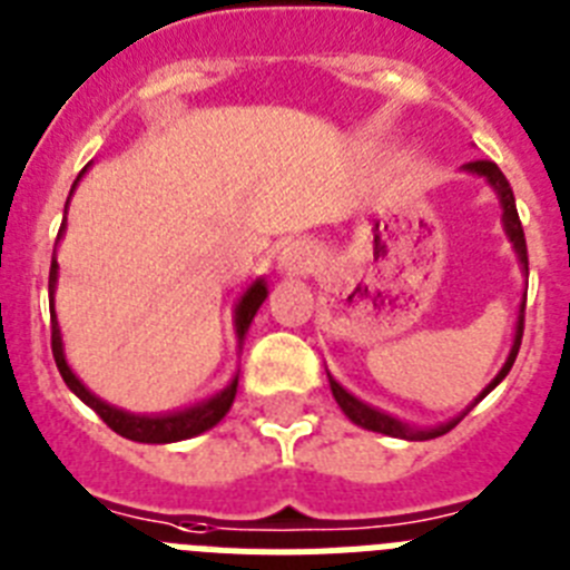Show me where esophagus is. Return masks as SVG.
I'll use <instances>...</instances> for the list:
<instances>
[{
	"label": "esophagus",
	"mask_w": 570,
	"mask_h": 570,
	"mask_svg": "<svg viewBox=\"0 0 570 570\" xmlns=\"http://www.w3.org/2000/svg\"><path fill=\"white\" fill-rule=\"evenodd\" d=\"M315 261H318V249L306 237H298V240H289L284 246L278 266L286 275H306V272L315 269Z\"/></svg>",
	"instance_id": "1"
}]
</instances>
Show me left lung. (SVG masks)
Listing matches in <instances>:
<instances>
[{
    "instance_id": "8db88e82",
    "label": "left lung",
    "mask_w": 570,
    "mask_h": 570,
    "mask_svg": "<svg viewBox=\"0 0 570 570\" xmlns=\"http://www.w3.org/2000/svg\"><path fill=\"white\" fill-rule=\"evenodd\" d=\"M468 171H473V175H482L488 177V183H491L493 189H497L499 200H502V220H504V232H508V237H511V244L513 249H517L519 261H522L524 272H528V246H524V232H522V220H519V212H517V200H513V189H511V183H508V177L502 175V168L497 166L493 160H473L468 163ZM522 330H524V304L522 309H519V321H517V338H513V346H511V355H508V361H504V367L499 370L497 379L488 384V387L482 390V395H479L476 402L479 404L484 399V395L491 393L493 387H497L499 381L504 379V375L511 373L513 367V361H517V353H519V344H522ZM330 387H333V395H335V402H338V407L344 410L346 419L350 422H355L358 428L364 430H375V433H384V435H399V439H410V442H424V439H435V435H444L450 433V430L456 428L459 422H462L464 415H468V410H464L462 415H456L453 422L448 424H439V428H430V430H415V428H407V424L402 422H395L393 415L387 413H381V410L370 407V404L358 402L355 395L346 393L344 387H341L338 381L330 379Z\"/></svg>"
}]
</instances>
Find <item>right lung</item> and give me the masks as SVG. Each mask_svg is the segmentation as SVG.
Listing matches in <instances>:
<instances>
[{
  "mask_svg": "<svg viewBox=\"0 0 570 570\" xmlns=\"http://www.w3.org/2000/svg\"><path fill=\"white\" fill-rule=\"evenodd\" d=\"M86 171V168H82ZM82 177V175H79ZM77 177V180H79ZM73 180V186H77ZM66 232V220L59 226L57 240ZM53 286H57V261H51V275H48V292H51V350H53V361H57V370L62 375L68 387H71L73 395H79L94 413L100 415L102 422L114 430V433H120L122 439H131V442H146V444H168V442H180V439H191V435L203 433V430L215 428L226 413H229L232 402H235L237 393V375L220 387L217 393H212L209 399H203V402L189 404V407L175 410V413H160V415H137V413H126V410H117L111 404L100 402L97 395L88 393L86 384H79L77 375L71 373V367L66 364V355H62V338H59V326L57 318H53ZM266 298V284L264 281H252L246 286V292L237 301L235 309V330L237 338L244 341V335L249 333V324L255 318L257 306L264 304Z\"/></svg>",
  "mask_w": 570,
  "mask_h": 570,
  "instance_id": "1",
  "label": "right lung"
}]
</instances>
